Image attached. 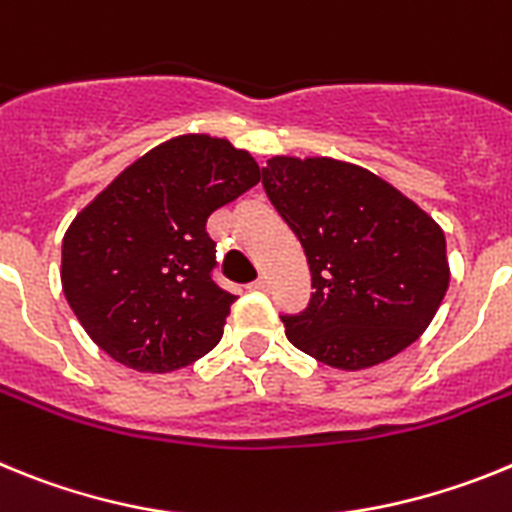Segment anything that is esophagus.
Returning a JSON list of instances; mask_svg holds the SVG:
<instances>
[{"label": "esophagus", "instance_id": "34e87169", "mask_svg": "<svg viewBox=\"0 0 512 512\" xmlns=\"http://www.w3.org/2000/svg\"><path fill=\"white\" fill-rule=\"evenodd\" d=\"M252 288H255V291H268L270 281H268V278H265V275H260V278H257V281L252 283Z\"/></svg>", "mask_w": 512, "mask_h": 512}]
</instances>
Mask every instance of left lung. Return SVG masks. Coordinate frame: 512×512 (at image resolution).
Here are the masks:
<instances>
[{
	"mask_svg": "<svg viewBox=\"0 0 512 512\" xmlns=\"http://www.w3.org/2000/svg\"><path fill=\"white\" fill-rule=\"evenodd\" d=\"M262 188L299 237L309 306L286 337L340 371L384 363L428 330L451 270L443 229L415 201L358 164L273 157Z\"/></svg>",
	"mask_w": 512,
	"mask_h": 512,
	"instance_id": "obj_1",
	"label": "left lung"
}]
</instances>
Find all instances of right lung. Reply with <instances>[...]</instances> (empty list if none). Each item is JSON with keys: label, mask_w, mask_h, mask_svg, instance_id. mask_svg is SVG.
Segmentation results:
<instances>
[{"label": "right lung", "mask_w": 512, "mask_h": 512, "mask_svg": "<svg viewBox=\"0 0 512 512\" xmlns=\"http://www.w3.org/2000/svg\"><path fill=\"white\" fill-rule=\"evenodd\" d=\"M260 182L250 151L185 133L146 151L64 234L61 286L97 348L167 373L219 345L234 293L213 283L206 221Z\"/></svg>", "instance_id": "obj_1"}]
</instances>
